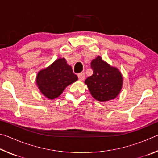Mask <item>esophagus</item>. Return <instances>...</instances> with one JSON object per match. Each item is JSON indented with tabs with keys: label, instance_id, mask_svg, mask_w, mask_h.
<instances>
[{
	"label": "esophagus",
	"instance_id": "esophagus-1",
	"mask_svg": "<svg viewBox=\"0 0 158 158\" xmlns=\"http://www.w3.org/2000/svg\"><path fill=\"white\" fill-rule=\"evenodd\" d=\"M77 76H78V78L79 80H81V81H83V80H84L85 79V74L81 73L77 74Z\"/></svg>",
	"mask_w": 158,
	"mask_h": 158
}]
</instances>
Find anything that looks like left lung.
Returning <instances> with one entry per match:
<instances>
[{
    "label": "left lung",
    "instance_id": "1",
    "mask_svg": "<svg viewBox=\"0 0 158 158\" xmlns=\"http://www.w3.org/2000/svg\"><path fill=\"white\" fill-rule=\"evenodd\" d=\"M93 71L85 80L90 94L96 100L106 102L116 98L123 86V77L118 69L104 61L98 56L90 63Z\"/></svg>",
    "mask_w": 158,
    "mask_h": 158
}]
</instances>
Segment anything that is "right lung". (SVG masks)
<instances>
[{"label": "right lung", "instance_id": "obj_1", "mask_svg": "<svg viewBox=\"0 0 158 158\" xmlns=\"http://www.w3.org/2000/svg\"><path fill=\"white\" fill-rule=\"evenodd\" d=\"M78 79L65 58H58L52 65L38 72L36 84L45 97L53 100L61 95L65 88Z\"/></svg>", "mask_w": 158, "mask_h": 158}]
</instances>
